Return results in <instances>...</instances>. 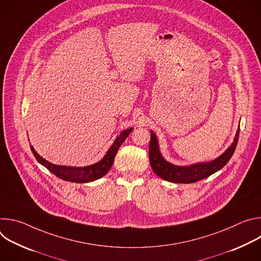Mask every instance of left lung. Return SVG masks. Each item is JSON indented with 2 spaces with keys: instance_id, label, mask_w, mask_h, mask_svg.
<instances>
[{
  "instance_id": "8db88e82",
  "label": "left lung",
  "mask_w": 261,
  "mask_h": 261,
  "mask_svg": "<svg viewBox=\"0 0 261 261\" xmlns=\"http://www.w3.org/2000/svg\"><path fill=\"white\" fill-rule=\"evenodd\" d=\"M151 134L152 137L150 146H148V156H150V163L154 172L161 178L168 181L189 184L203 179L220 170L223 166H225L236 151L240 136V128L237 131L232 144L220 157L212 162L199 163L191 166H175L165 161L159 152L158 141L155 133L151 131Z\"/></svg>"
}]
</instances>
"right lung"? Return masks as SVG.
<instances>
[{
  "label": "right lung",
  "instance_id": "right-lung-1",
  "mask_svg": "<svg viewBox=\"0 0 261 261\" xmlns=\"http://www.w3.org/2000/svg\"><path fill=\"white\" fill-rule=\"evenodd\" d=\"M131 131H132V128L123 131L120 134V136L117 137L114 144L111 145L107 154L100 162L90 165V166H86V167H70V166L55 165V164H51L50 162L46 161L45 159H43L38 153L34 150V147L32 145H31V150H32L35 158L37 159V161H38L40 164H42L43 166H45L49 171H51L58 177H60L64 180H68V181L88 182V181L98 179L107 173V171L114 164L115 157L118 153L119 147L121 146V144L124 142V140L127 138V136L130 134Z\"/></svg>",
  "mask_w": 261,
  "mask_h": 261
}]
</instances>
